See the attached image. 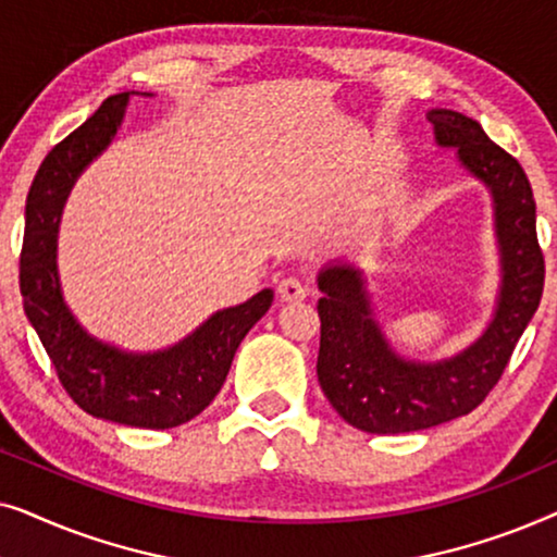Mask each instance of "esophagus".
<instances>
[{
  "label": "esophagus",
  "mask_w": 557,
  "mask_h": 557,
  "mask_svg": "<svg viewBox=\"0 0 557 557\" xmlns=\"http://www.w3.org/2000/svg\"><path fill=\"white\" fill-rule=\"evenodd\" d=\"M278 296L281 301H301L307 296V286L296 276H286L278 281Z\"/></svg>",
  "instance_id": "esophagus-1"
}]
</instances>
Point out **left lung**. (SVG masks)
I'll use <instances>...</instances> for the list:
<instances>
[{"label": "left lung", "mask_w": 557, "mask_h": 557, "mask_svg": "<svg viewBox=\"0 0 557 557\" xmlns=\"http://www.w3.org/2000/svg\"><path fill=\"white\" fill-rule=\"evenodd\" d=\"M436 147L454 149L461 170L490 189L499 288L490 324L451 357L433 362L395 352L375 319L360 265L332 261L319 271L317 377L332 408L364 433H408L467 416L497 385L524 326L540 307L545 281L528 174L479 121L431 109Z\"/></svg>", "instance_id": "obj_1"}]
</instances>
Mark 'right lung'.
I'll return each instance as SVG.
<instances>
[{"label": "right lung", "mask_w": 557, "mask_h": 557, "mask_svg": "<svg viewBox=\"0 0 557 557\" xmlns=\"http://www.w3.org/2000/svg\"><path fill=\"white\" fill-rule=\"evenodd\" d=\"M132 96L134 90L106 98L101 109L60 141L37 170L25 208L20 292L60 383L86 413L134 429L164 431L193 421L210 406L225 383L235 349L269 311L273 292L263 288L238 307L215 311L187 337L157 352H128L94 337L75 319L58 273L60 218L83 170L109 149Z\"/></svg>", "instance_id": "right-lung-1"}]
</instances>
